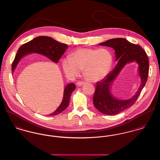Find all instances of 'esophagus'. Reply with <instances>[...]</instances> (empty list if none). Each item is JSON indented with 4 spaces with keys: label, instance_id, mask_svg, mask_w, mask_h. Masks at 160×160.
<instances>
[{
    "label": "esophagus",
    "instance_id": "obj_1",
    "mask_svg": "<svg viewBox=\"0 0 160 160\" xmlns=\"http://www.w3.org/2000/svg\"><path fill=\"white\" fill-rule=\"evenodd\" d=\"M84 84V82H82V81H78V82L76 83V85H78V87H81V86H82V85H83Z\"/></svg>",
    "mask_w": 160,
    "mask_h": 160
}]
</instances>
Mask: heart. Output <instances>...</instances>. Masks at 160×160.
Returning <instances> with one entry per match:
<instances>
[{"instance_id": "obj_1", "label": "heart", "mask_w": 160, "mask_h": 160, "mask_svg": "<svg viewBox=\"0 0 160 160\" xmlns=\"http://www.w3.org/2000/svg\"><path fill=\"white\" fill-rule=\"evenodd\" d=\"M112 64V56L105 48H82L75 50L70 58L62 61V68L66 75L76 77L83 70L87 81L96 82L104 79Z\"/></svg>"}]
</instances>
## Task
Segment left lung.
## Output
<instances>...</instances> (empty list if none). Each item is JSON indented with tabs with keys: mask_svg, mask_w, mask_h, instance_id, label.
I'll return each mask as SVG.
<instances>
[{
	"mask_svg": "<svg viewBox=\"0 0 160 160\" xmlns=\"http://www.w3.org/2000/svg\"><path fill=\"white\" fill-rule=\"evenodd\" d=\"M112 48L115 50L117 64L113 70L99 82H96L93 95V104L103 114L115 115L126 110L137 100L145 86L149 75V60L145 51L138 45L130 42L124 38H115L98 44ZM136 62L139 65L138 72L141 84L135 95L130 99L121 100L111 92V85L126 64Z\"/></svg>",
	"mask_w": 160,
	"mask_h": 160,
	"instance_id": "obj_1",
	"label": "left lung"
}]
</instances>
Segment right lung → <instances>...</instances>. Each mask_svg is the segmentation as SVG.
I'll list each match as a JSON object with an SVG mask.
<instances>
[{
	"label": "right lung",
	"mask_w": 160,
	"mask_h": 160,
	"mask_svg": "<svg viewBox=\"0 0 160 160\" xmlns=\"http://www.w3.org/2000/svg\"><path fill=\"white\" fill-rule=\"evenodd\" d=\"M68 46L67 44L59 42L50 37L39 36L28 42L23 44L19 48L15 59L12 64V73L16 70L17 66L22 59L32 53L39 54L43 55L54 63H58L61 56L65 52ZM76 88L74 83H70L64 88L62 101L58 108L49 114V116H54L59 114L68 107L70 96Z\"/></svg>",
	"instance_id": "right-lung-1"
}]
</instances>
